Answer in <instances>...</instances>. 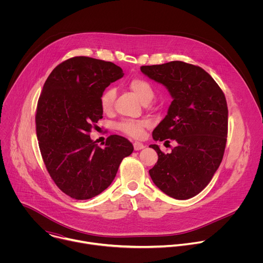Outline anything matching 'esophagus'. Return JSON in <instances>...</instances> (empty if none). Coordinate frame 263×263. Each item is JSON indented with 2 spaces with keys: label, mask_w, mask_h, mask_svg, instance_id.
<instances>
[{
  "label": "esophagus",
  "mask_w": 263,
  "mask_h": 263,
  "mask_svg": "<svg viewBox=\"0 0 263 263\" xmlns=\"http://www.w3.org/2000/svg\"><path fill=\"white\" fill-rule=\"evenodd\" d=\"M133 146H134L135 151H139V149H141V148L144 147V144L141 143V142H139V141H135V142L133 143Z\"/></svg>",
  "instance_id": "1"
}]
</instances>
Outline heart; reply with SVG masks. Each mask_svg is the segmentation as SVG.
<instances>
[{"label": "heart", "instance_id": "obj_1", "mask_svg": "<svg viewBox=\"0 0 263 263\" xmlns=\"http://www.w3.org/2000/svg\"><path fill=\"white\" fill-rule=\"evenodd\" d=\"M129 88L142 103L149 102L154 97V90L152 85L146 80L135 78L129 82ZM116 98V90L114 88H107L101 96V107L104 112L111 110ZM149 126L148 120H124L117 125V128L125 134L132 137H140L143 133V129Z\"/></svg>", "mask_w": 263, "mask_h": 263}]
</instances>
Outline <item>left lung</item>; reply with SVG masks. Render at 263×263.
Wrapping results in <instances>:
<instances>
[{
	"label": "left lung",
	"instance_id": "obj_1",
	"mask_svg": "<svg viewBox=\"0 0 263 263\" xmlns=\"http://www.w3.org/2000/svg\"><path fill=\"white\" fill-rule=\"evenodd\" d=\"M140 70L164 85L173 98L153 138L177 142L170 154L149 145L158 154L149 176L165 195L191 199L208 185L222 160L228 134L226 98L210 74L194 64L171 61Z\"/></svg>",
	"mask_w": 263,
	"mask_h": 263
}]
</instances>
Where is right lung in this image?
<instances>
[{
	"label": "right lung",
	"mask_w": 263,
	"mask_h": 263,
	"mask_svg": "<svg viewBox=\"0 0 263 263\" xmlns=\"http://www.w3.org/2000/svg\"><path fill=\"white\" fill-rule=\"evenodd\" d=\"M123 76L115 63L78 56L57 65L45 82L35 117L37 139L51 178L72 199L104 192L133 152L123 136L110 135L104 147L89 136L103 118L102 93Z\"/></svg>",
	"instance_id": "add662e5"
}]
</instances>
